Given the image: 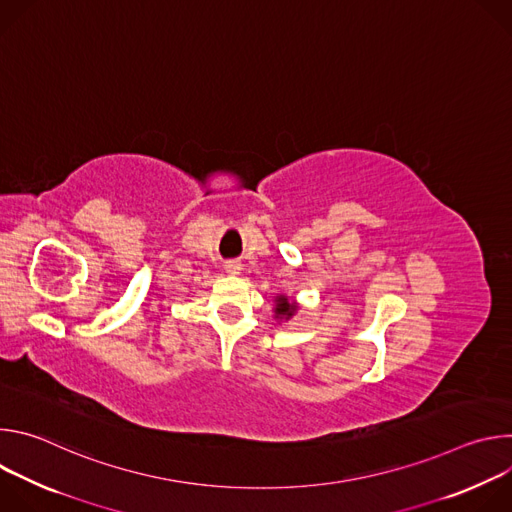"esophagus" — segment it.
<instances>
[{"mask_svg":"<svg viewBox=\"0 0 512 512\" xmlns=\"http://www.w3.org/2000/svg\"><path fill=\"white\" fill-rule=\"evenodd\" d=\"M225 271H227L229 275H239V273L243 271V265H241L239 261H227V263H225Z\"/></svg>","mask_w":512,"mask_h":512,"instance_id":"obj_1","label":"esophagus"}]
</instances>
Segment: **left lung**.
<instances>
[{
	"mask_svg": "<svg viewBox=\"0 0 512 512\" xmlns=\"http://www.w3.org/2000/svg\"><path fill=\"white\" fill-rule=\"evenodd\" d=\"M296 312H298V306L294 302H289L285 296L275 298V318L289 320Z\"/></svg>",
	"mask_w": 512,
	"mask_h": 512,
	"instance_id": "1",
	"label": "left lung"
}]
</instances>
